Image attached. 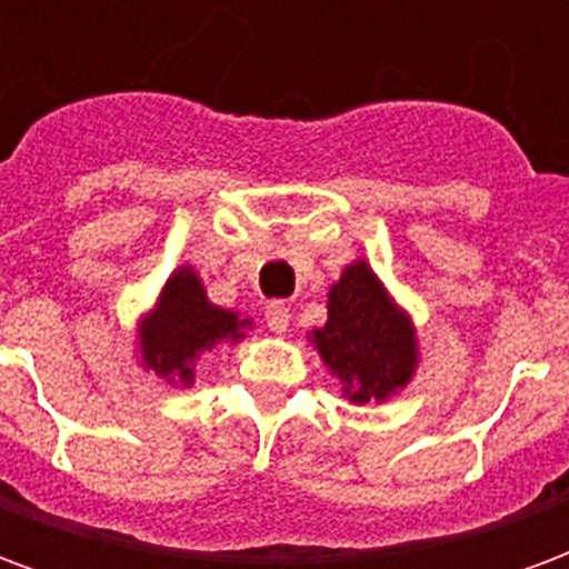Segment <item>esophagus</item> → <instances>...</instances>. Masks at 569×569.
<instances>
[{"instance_id": "obj_1", "label": "esophagus", "mask_w": 569, "mask_h": 569, "mask_svg": "<svg viewBox=\"0 0 569 569\" xmlns=\"http://www.w3.org/2000/svg\"><path fill=\"white\" fill-rule=\"evenodd\" d=\"M264 320H268V329H271V332L283 335V332H289L292 313H289V308H286V305H280V301H277V305H271V308L264 310Z\"/></svg>"}]
</instances>
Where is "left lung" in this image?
<instances>
[{"instance_id":"left-lung-1","label":"left lung","mask_w":569,"mask_h":569,"mask_svg":"<svg viewBox=\"0 0 569 569\" xmlns=\"http://www.w3.org/2000/svg\"><path fill=\"white\" fill-rule=\"evenodd\" d=\"M326 298L329 317L320 329H310L308 341L341 381L347 402L369 406L402 393L420 366L411 313L366 259L350 261Z\"/></svg>"}]
</instances>
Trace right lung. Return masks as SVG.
<instances>
[{
  "label": "right lung",
  "instance_id": "right-lung-1",
  "mask_svg": "<svg viewBox=\"0 0 569 569\" xmlns=\"http://www.w3.org/2000/svg\"><path fill=\"white\" fill-rule=\"evenodd\" d=\"M252 332V317L219 308L194 264H179L146 313L137 320V362L173 387H191L203 353L237 345Z\"/></svg>",
  "mask_w": 569,
  "mask_h": 569
}]
</instances>
